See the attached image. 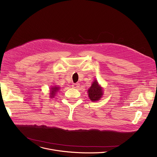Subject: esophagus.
<instances>
[{"mask_svg": "<svg viewBox=\"0 0 157 157\" xmlns=\"http://www.w3.org/2000/svg\"><path fill=\"white\" fill-rule=\"evenodd\" d=\"M72 86L73 88H78V87L79 86V83H73L72 85Z\"/></svg>", "mask_w": 157, "mask_h": 157, "instance_id": "1", "label": "esophagus"}]
</instances>
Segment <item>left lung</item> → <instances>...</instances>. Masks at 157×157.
I'll use <instances>...</instances> for the list:
<instances>
[{
    "label": "left lung",
    "instance_id": "1",
    "mask_svg": "<svg viewBox=\"0 0 157 157\" xmlns=\"http://www.w3.org/2000/svg\"><path fill=\"white\" fill-rule=\"evenodd\" d=\"M88 93L90 99L92 101H98L102 97V95H103V89L98 85L96 80L94 81L90 88L88 90Z\"/></svg>",
    "mask_w": 157,
    "mask_h": 157
}]
</instances>
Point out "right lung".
<instances>
[{"label":"right lung","mask_w":157,"mask_h":157,"mask_svg":"<svg viewBox=\"0 0 157 157\" xmlns=\"http://www.w3.org/2000/svg\"><path fill=\"white\" fill-rule=\"evenodd\" d=\"M59 87L58 86H54V87H52V88H51V98H53L54 95H55V94H56V92L59 90Z\"/></svg>","instance_id":"add662e5"}]
</instances>
